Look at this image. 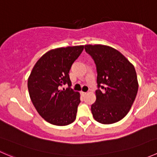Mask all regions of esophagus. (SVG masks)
I'll return each mask as SVG.
<instances>
[{"instance_id":"esophagus-1","label":"esophagus","mask_w":157,"mask_h":157,"mask_svg":"<svg viewBox=\"0 0 157 157\" xmlns=\"http://www.w3.org/2000/svg\"><path fill=\"white\" fill-rule=\"evenodd\" d=\"M80 93H81V95H82V96H86V92L81 91V92H80Z\"/></svg>"}]
</instances>
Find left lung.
<instances>
[{
    "label": "left lung",
    "instance_id": "left-lung-1",
    "mask_svg": "<svg viewBox=\"0 0 157 157\" xmlns=\"http://www.w3.org/2000/svg\"><path fill=\"white\" fill-rule=\"evenodd\" d=\"M84 48L94 61L97 71L96 100L91 105L93 118L104 124L119 121L128 113L138 90L134 65L110 46L86 45Z\"/></svg>",
    "mask_w": 157,
    "mask_h": 157
}]
</instances>
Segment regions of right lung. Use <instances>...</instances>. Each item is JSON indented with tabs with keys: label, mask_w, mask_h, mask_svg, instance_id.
<instances>
[{
	"label": "right lung",
	"mask_w": 157,
	"mask_h": 157,
	"mask_svg": "<svg viewBox=\"0 0 157 157\" xmlns=\"http://www.w3.org/2000/svg\"><path fill=\"white\" fill-rule=\"evenodd\" d=\"M84 46L48 51L33 67L28 79L30 99L39 115L54 125L74 122L80 102V93L71 88L69 71ZM67 84L69 88L61 89Z\"/></svg>",
	"instance_id": "1"
}]
</instances>
